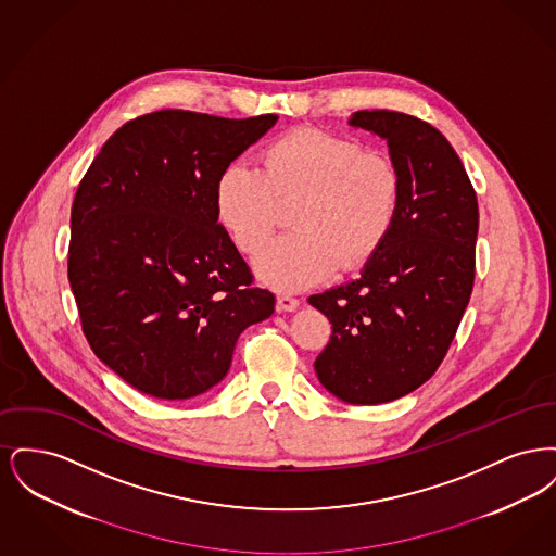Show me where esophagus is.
<instances>
[{
    "label": "esophagus",
    "instance_id": "1",
    "mask_svg": "<svg viewBox=\"0 0 556 556\" xmlns=\"http://www.w3.org/2000/svg\"><path fill=\"white\" fill-rule=\"evenodd\" d=\"M300 306V300L293 298L290 293H279L277 295V311L279 313H293Z\"/></svg>",
    "mask_w": 556,
    "mask_h": 556
}]
</instances>
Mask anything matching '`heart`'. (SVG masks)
Segmentation results:
<instances>
[{
  "mask_svg": "<svg viewBox=\"0 0 556 556\" xmlns=\"http://www.w3.org/2000/svg\"><path fill=\"white\" fill-rule=\"evenodd\" d=\"M402 175L390 156L350 137L295 129L270 141L263 170L227 164L214 186L220 227L241 254L254 256L291 206L290 236L256 258L273 288L300 290L340 270L367 265L396 227Z\"/></svg>",
  "mask_w": 556,
  "mask_h": 556,
  "instance_id": "heart-1",
  "label": "heart"
}]
</instances>
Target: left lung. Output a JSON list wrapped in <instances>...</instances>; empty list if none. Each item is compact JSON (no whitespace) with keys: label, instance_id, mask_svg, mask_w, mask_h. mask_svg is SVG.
Instances as JSON below:
<instances>
[{"label":"left lung","instance_id":"left-lung-1","mask_svg":"<svg viewBox=\"0 0 556 556\" xmlns=\"http://www.w3.org/2000/svg\"><path fill=\"white\" fill-rule=\"evenodd\" d=\"M350 127L388 141L402 175L396 227L361 277L308 302L331 323L315 361L348 404L415 392L444 361L476 279V189L448 139L404 112L358 110Z\"/></svg>","mask_w":556,"mask_h":556}]
</instances>
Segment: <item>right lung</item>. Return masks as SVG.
Instances as JSON below:
<instances>
[{"instance_id": "obj_1", "label": "right lung", "mask_w": 556, "mask_h": 556, "mask_svg": "<svg viewBox=\"0 0 556 556\" xmlns=\"http://www.w3.org/2000/svg\"><path fill=\"white\" fill-rule=\"evenodd\" d=\"M275 123V114H143L108 139L79 184L68 281L83 333L148 396L208 392L241 331L275 311L214 208L220 170Z\"/></svg>"}]
</instances>
